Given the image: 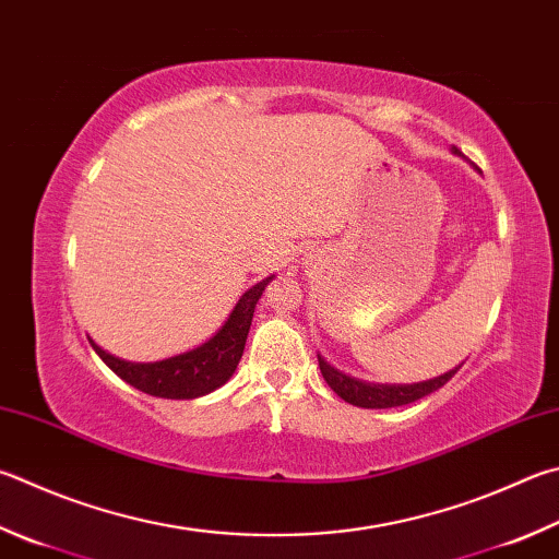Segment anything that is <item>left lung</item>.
I'll return each mask as SVG.
<instances>
[{
    "label": "left lung",
    "instance_id": "8db88e82",
    "mask_svg": "<svg viewBox=\"0 0 559 559\" xmlns=\"http://www.w3.org/2000/svg\"><path fill=\"white\" fill-rule=\"evenodd\" d=\"M318 361H320V371L324 381H328L330 389L340 395L342 401H347L352 405H359V408H395V405H408L425 399V395H430L432 391L442 389L444 383H448L460 367H454L452 371L442 373L438 379H430V381H420V383H367V381H359V379H352L347 373L337 371L334 367H330L328 361H324L320 354H318Z\"/></svg>",
    "mask_w": 559,
    "mask_h": 559
}]
</instances>
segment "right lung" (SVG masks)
Returning <instances> with one entry per match:
<instances>
[{
	"label": "right lung",
	"instance_id": "obj_1",
	"mask_svg": "<svg viewBox=\"0 0 559 559\" xmlns=\"http://www.w3.org/2000/svg\"><path fill=\"white\" fill-rule=\"evenodd\" d=\"M271 281L273 276L263 278L239 298L235 310L229 312L227 322L217 330L215 337H210L195 349L178 354V357L151 364H134L111 357L103 347H97L95 342L93 347L99 354V359H103L119 379H124L139 391L156 395V399H200V395L212 393L219 389L222 383H227L231 379L241 354H245L253 310H257L261 293L266 290Z\"/></svg>",
	"mask_w": 559,
	"mask_h": 559
}]
</instances>
